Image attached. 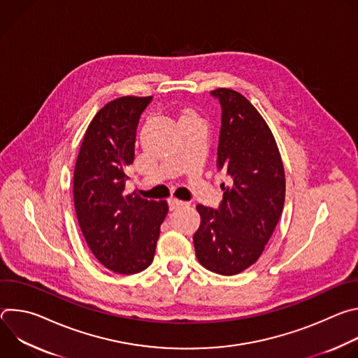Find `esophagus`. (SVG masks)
I'll return each mask as SVG.
<instances>
[{
	"mask_svg": "<svg viewBox=\"0 0 358 358\" xmlns=\"http://www.w3.org/2000/svg\"><path fill=\"white\" fill-rule=\"evenodd\" d=\"M184 201H181V199H177V198H170L169 199V206H170V210L173 211V210H177L178 207H182L184 206Z\"/></svg>",
	"mask_w": 358,
	"mask_h": 358,
	"instance_id": "obj_1",
	"label": "esophagus"
}]
</instances>
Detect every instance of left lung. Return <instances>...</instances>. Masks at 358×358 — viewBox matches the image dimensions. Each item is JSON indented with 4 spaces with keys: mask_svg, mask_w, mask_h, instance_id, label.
Segmentation results:
<instances>
[{
    "mask_svg": "<svg viewBox=\"0 0 358 358\" xmlns=\"http://www.w3.org/2000/svg\"><path fill=\"white\" fill-rule=\"evenodd\" d=\"M211 94L222 109L217 166L229 185H221L218 210L198 203L201 224L192 239L203 268L232 276L259 259L279 222L285 169L269 126L250 101L225 87Z\"/></svg>",
    "mask_w": 358,
    "mask_h": 358,
    "instance_id": "1",
    "label": "left lung"
}]
</instances>
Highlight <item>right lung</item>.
Listing matches in <instances>:
<instances>
[{"mask_svg":"<svg viewBox=\"0 0 358 358\" xmlns=\"http://www.w3.org/2000/svg\"><path fill=\"white\" fill-rule=\"evenodd\" d=\"M151 96H123L101 108L86 129L73 173L80 231L94 258L120 275L147 269L169 206L126 192L138 119Z\"/></svg>","mask_w":358,"mask_h":358,"instance_id":"1","label":"right lung"}]
</instances>
